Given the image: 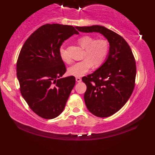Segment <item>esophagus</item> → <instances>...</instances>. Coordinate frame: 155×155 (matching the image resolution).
Masks as SVG:
<instances>
[{
	"mask_svg": "<svg viewBox=\"0 0 155 155\" xmlns=\"http://www.w3.org/2000/svg\"><path fill=\"white\" fill-rule=\"evenodd\" d=\"M76 81H77V83H81L82 81V79L80 77H76Z\"/></svg>",
	"mask_w": 155,
	"mask_h": 155,
	"instance_id": "esophagus-1",
	"label": "esophagus"
}]
</instances>
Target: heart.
<instances>
[{
    "label": "heart",
    "mask_w": 155,
    "mask_h": 155,
    "mask_svg": "<svg viewBox=\"0 0 155 155\" xmlns=\"http://www.w3.org/2000/svg\"><path fill=\"white\" fill-rule=\"evenodd\" d=\"M78 43L82 48L85 49L83 56L84 60L72 65L68 68V72L71 75L79 77L86 74L92 66L98 67L103 64L107 56L109 45L105 39L94 40L93 37L87 35L78 38ZM60 54L64 61L71 62V58L63 47L60 48Z\"/></svg>",
    "instance_id": "obj_1"
}]
</instances>
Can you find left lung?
Wrapping results in <instances>:
<instances>
[{
  "label": "left lung",
  "instance_id": "8db88e82",
  "mask_svg": "<svg viewBox=\"0 0 155 155\" xmlns=\"http://www.w3.org/2000/svg\"><path fill=\"white\" fill-rule=\"evenodd\" d=\"M83 32H99L109 42L106 61L93 73L82 78L87 85L86 106L98 117H108L123 107L134 88L136 62L127 41L116 32L100 25L76 27Z\"/></svg>",
  "mask_w": 155,
  "mask_h": 155
}]
</instances>
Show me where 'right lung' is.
<instances>
[{
	"label": "right lung",
	"mask_w": 155,
	"mask_h": 155,
	"mask_svg": "<svg viewBox=\"0 0 155 155\" xmlns=\"http://www.w3.org/2000/svg\"><path fill=\"white\" fill-rule=\"evenodd\" d=\"M78 32L69 25L47 24L23 45L16 64L22 97L39 117L52 119L63 111L75 77L61 78L67 69L60 54L62 42Z\"/></svg>",
	"instance_id": "right-lung-1"
}]
</instances>
